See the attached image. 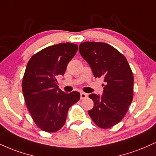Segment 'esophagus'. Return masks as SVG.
Here are the masks:
<instances>
[{"label":"esophagus","mask_w":156,"mask_h":156,"mask_svg":"<svg viewBox=\"0 0 156 156\" xmlns=\"http://www.w3.org/2000/svg\"><path fill=\"white\" fill-rule=\"evenodd\" d=\"M87 97H88V94L86 93H83V92L80 93V99H86Z\"/></svg>","instance_id":"1"}]
</instances>
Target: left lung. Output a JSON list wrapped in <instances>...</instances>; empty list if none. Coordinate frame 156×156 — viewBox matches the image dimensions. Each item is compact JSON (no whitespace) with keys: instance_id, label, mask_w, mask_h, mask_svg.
I'll return each instance as SVG.
<instances>
[{"instance_id":"1","label":"left lung","mask_w":156,"mask_h":156,"mask_svg":"<svg viewBox=\"0 0 156 156\" xmlns=\"http://www.w3.org/2000/svg\"><path fill=\"white\" fill-rule=\"evenodd\" d=\"M81 57L89 63L95 78H104L102 96L91 94L94 108L89 115L97 126L109 129L123 119L133 99L134 76L128 61L106 43L83 42Z\"/></svg>"}]
</instances>
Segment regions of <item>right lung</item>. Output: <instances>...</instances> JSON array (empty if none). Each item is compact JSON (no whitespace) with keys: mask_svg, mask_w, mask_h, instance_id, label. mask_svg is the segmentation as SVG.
Listing matches in <instances>:
<instances>
[{"mask_svg":"<svg viewBox=\"0 0 156 156\" xmlns=\"http://www.w3.org/2000/svg\"><path fill=\"white\" fill-rule=\"evenodd\" d=\"M78 46L64 43L37 52L28 62L22 87L26 106L32 119L41 130L56 132L65 125L67 112L80 99V93L63 92L57 77L63 76Z\"/></svg>","mask_w":156,"mask_h":156,"instance_id":"1","label":"right lung"}]
</instances>
